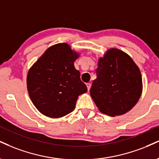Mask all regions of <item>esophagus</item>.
I'll use <instances>...</instances> for the list:
<instances>
[{
    "instance_id": "esophagus-1",
    "label": "esophagus",
    "mask_w": 159,
    "mask_h": 159,
    "mask_svg": "<svg viewBox=\"0 0 159 159\" xmlns=\"http://www.w3.org/2000/svg\"><path fill=\"white\" fill-rule=\"evenodd\" d=\"M87 90L89 91V89H90V88H91V84L90 83H87Z\"/></svg>"
}]
</instances>
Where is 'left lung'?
Returning a JSON list of instances; mask_svg holds the SVG:
<instances>
[{
    "instance_id": "8db88e82",
    "label": "left lung",
    "mask_w": 159,
    "mask_h": 159,
    "mask_svg": "<svg viewBox=\"0 0 159 159\" xmlns=\"http://www.w3.org/2000/svg\"><path fill=\"white\" fill-rule=\"evenodd\" d=\"M96 75L90 95L101 112L115 117L127 113L137 104L142 93V77L129 55L109 49L98 59Z\"/></svg>"
}]
</instances>
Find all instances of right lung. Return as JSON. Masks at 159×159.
Returning a JSON list of instances; mask_svg holds the SVG:
<instances>
[{
	"mask_svg": "<svg viewBox=\"0 0 159 159\" xmlns=\"http://www.w3.org/2000/svg\"><path fill=\"white\" fill-rule=\"evenodd\" d=\"M80 53L66 43L51 46L29 70L26 86L36 109L47 117L59 118L75 107L80 95L87 91L74 62Z\"/></svg>",
	"mask_w": 159,
	"mask_h": 159,
	"instance_id": "obj_1",
	"label": "right lung"
}]
</instances>
